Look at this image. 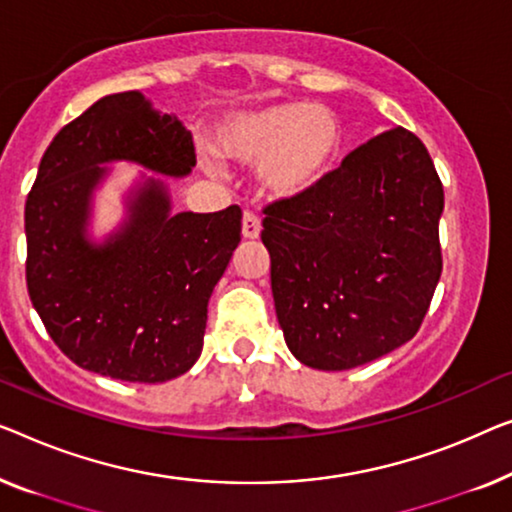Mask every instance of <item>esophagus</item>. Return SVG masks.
<instances>
[{
  "instance_id": "34e87169",
  "label": "esophagus",
  "mask_w": 512,
  "mask_h": 512,
  "mask_svg": "<svg viewBox=\"0 0 512 512\" xmlns=\"http://www.w3.org/2000/svg\"><path fill=\"white\" fill-rule=\"evenodd\" d=\"M242 235L247 240H256L258 235H261V219H258L251 210L242 214Z\"/></svg>"
}]
</instances>
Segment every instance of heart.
<instances>
[{
  "label": "heart",
  "instance_id": "1",
  "mask_svg": "<svg viewBox=\"0 0 512 512\" xmlns=\"http://www.w3.org/2000/svg\"><path fill=\"white\" fill-rule=\"evenodd\" d=\"M217 147L226 159L258 164L272 196L298 198L335 173L346 152V124L337 110L309 101L265 103L228 117ZM205 166L214 170L210 161Z\"/></svg>",
  "mask_w": 512,
  "mask_h": 512
}]
</instances>
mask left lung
Returning <instances> with one entry per match:
<instances>
[{
    "label": "left lung",
    "instance_id": "obj_1",
    "mask_svg": "<svg viewBox=\"0 0 512 512\" xmlns=\"http://www.w3.org/2000/svg\"><path fill=\"white\" fill-rule=\"evenodd\" d=\"M443 184L404 127L353 150L328 180L265 207L274 309L302 365L342 372L416 335L439 284Z\"/></svg>",
    "mask_w": 512,
    "mask_h": 512
}]
</instances>
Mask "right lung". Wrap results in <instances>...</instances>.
Returning a JSON list of instances; mask_svg holds the SVG:
<instances>
[{
  "instance_id": "right-lung-1",
  "label": "right lung",
  "mask_w": 512,
  "mask_h": 512,
  "mask_svg": "<svg viewBox=\"0 0 512 512\" xmlns=\"http://www.w3.org/2000/svg\"><path fill=\"white\" fill-rule=\"evenodd\" d=\"M182 177L196 166L191 133L140 92L103 96L43 154L27 196V291L48 335L78 367L129 383H164L203 351L207 302L240 244L242 210L170 214L150 177L129 219L103 244L85 238L92 191L108 161Z\"/></svg>"
}]
</instances>
